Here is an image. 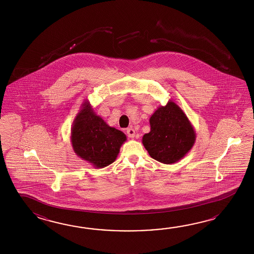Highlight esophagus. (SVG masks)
<instances>
[{
  "label": "esophagus",
  "instance_id": "esophagus-1",
  "mask_svg": "<svg viewBox=\"0 0 254 254\" xmlns=\"http://www.w3.org/2000/svg\"><path fill=\"white\" fill-rule=\"evenodd\" d=\"M127 134L129 138H134L135 137V130L132 128H128L127 129Z\"/></svg>",
  "mask_w": 254,
  "mask_h": 254
}]
</instances>
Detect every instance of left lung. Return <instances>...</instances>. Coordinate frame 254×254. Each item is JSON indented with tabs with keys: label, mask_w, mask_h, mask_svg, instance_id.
Segmentation results:
<instances>
[{
	"label": "left lung",
	"mask_w": 254,
	"mask_h": 254,
	"mask_svg": "<svg viewBox=\"0 0 254 254\" xmlns=\"http://www.w3.org/2000/svg\"><path fill=\"white\" fill-rule=\"evenodd\" d=\"M151 130L142 137L150 156L164 164L182 160L194 145L196 133L184 111L172 100L150 118Z\"/></svg>",
	"instance_id": "1"
}]
</instances>
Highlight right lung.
<instances>
[{
	"instance_id": "1",
	"label": "right lung",
	"mask_w": 254,
	"mask_h": 254,
	"mask_svg": "<svg viewBox=\"0 0 254 254\" xmlns=\"http://www.w3.org/2000/svg\"><path fill=\"white\" fill-rule=\"evenodd\" d=\"M127 140L119 129L109 126L94 113L88 100L81 104L70 129V142L76 155L94 168H104L116 160Z\"/></svg>"
}]
</instances>
